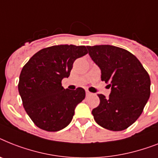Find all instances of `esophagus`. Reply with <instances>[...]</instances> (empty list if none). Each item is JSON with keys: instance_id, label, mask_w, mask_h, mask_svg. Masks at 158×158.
I'll return each instance as SVG.
<instances>
[{"instance_id": "obj_1", "label": "esophagus", "mask_w": 158, "mask_h": 158, "mask_svg": "<svg viewBox=\"0 0 158 158\" xmlns=\"http://www.w3.org/2000/svg\"><path fill=\"white\" fill-rule=\"evenodd\" d=\"M92 92H88V90H86V95H87V96H91V95H92Z\"/></svg>"}]
</instances>
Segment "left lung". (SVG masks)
Wrapping results in <instances>:
<instances>
[{
	"label": "left lung",
	"instance_id": "1",
	"mask_svg": "<svg viewBox=\"0 0 158 158\" xmlns=\"http://www.w3.org/2000/svg\"><path fill=\"white\" fill-rule=\"evenodd\" d=\"M87 48L101 69V80L111 88L108 98L98 95L100 105L92 111L95 121L108 130H125L140 116L149 99V75L127 50L108 44Z\"/></svg>",
	"mask_w": 158,
	"mask_h": 158
}]
</instances>
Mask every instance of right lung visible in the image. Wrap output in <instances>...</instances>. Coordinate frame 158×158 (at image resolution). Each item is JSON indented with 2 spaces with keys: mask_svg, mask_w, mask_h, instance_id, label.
Instances as JSON below:
<instances>
[{
  "mask_svg": "<svg viewBox=\"0 0 158 158\" xmlns=\"http://www.w3.org/2000/svg\"><path fill=\"white\" fill-rule=\"evenodd\" d=\"M87 53L85 46H51L37 52L23 67L19 94L26 112L39 128L57 131L70 124L85 91L65 89L61 80L70 76L74 61Z\"/></svg>",
  "mask_w": 158,
  "mask_h": 158,
  "instance_id": "1",
  "label": "right lung"
}]
</instances>
